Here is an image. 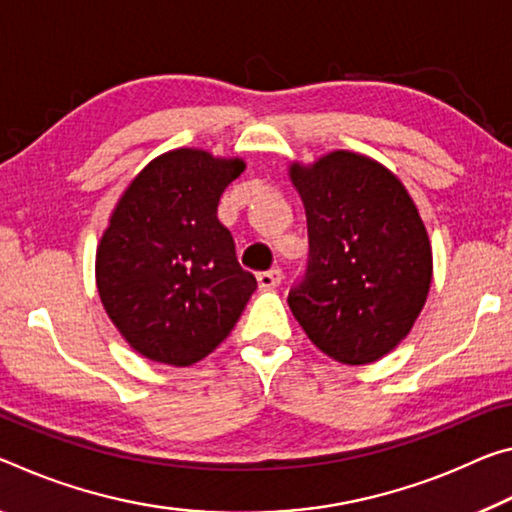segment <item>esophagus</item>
Returning <instances> with one entry per match:
<instances>
[{"instance_id":"34e87169","label":"esophagus","mask_w":512,"mask_h":512,"mask_svg":"<svg viewBox=\"0 0 512 512\" xmlns=\"http://www.w3.org/2000/svg\"><path fill=\"white\" fill-rule=\"evenodd\" d=\"M280 282H282V271L280 269L257 273V285H259V289H264V291L275 289L280 285Z\"/></svg>"}]
</instances>
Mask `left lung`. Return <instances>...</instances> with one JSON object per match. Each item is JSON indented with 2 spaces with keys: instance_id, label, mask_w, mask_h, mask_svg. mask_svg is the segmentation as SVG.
Instances as JSON below:
<instances>
[{
  "instance_id": "left-lung-1",
  "label": "left lung",
  "mask_w": 512,
  "mask_h": 512,
  "mask_svg": "<svg viewBox=\"0 0 512 512\" xmlns=\"http://www.w3.org/2000/svg\"><path fill=\"white\" fill-rule=\"evenodd\" d=\"M289 177L307 216V271L287 303L342 364L387 355L415 326L433 280L424 221L399 177L364 154L330 152Z\"/></svg>"
}]
</instances>
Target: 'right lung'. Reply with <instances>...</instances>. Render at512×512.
<instances>
[{"label":"right lung","mask_w":512,"mask_h":512,"mask_svg":"<svg viewBox=\"0 0 512 512\" xmlns=\"http://www.w3.org/2000/svg\"><path fill=\"white\" fill-rule=\"evenodd\" d=\"M243 159L180 148L152 159L120 196L95 257L100 300L143 358L189 367L230 335L257 289L218 200Z\"/></svg>","instance_id":"obj_1"}]
</instances>
